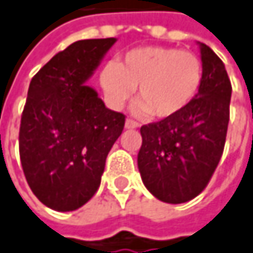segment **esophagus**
<instances>
[{
	"label": "esophagus",
	"mask_w": 253,
	"mask_h": 253,
	"mask_svg": "<svg viewBox=\"0 0 253 253\" xmlns=\"http://www.w3.org/2000/svg\"><path fill=\"white\" fill-rule=\"evenodd\" d=\"M125 126H126V128H137V127H139V125H137L134 120H130V119H127L126 125H125Z\"/></svg>",
	"instance_id": "1"
}]
</instances>
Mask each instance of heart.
Returning a JSON list of instances; mask_svg holds the SVG:
<instances>
[{
	"instance_id": "1",
	"label": "heart",
	"mask_w": 253,
	"mask_h": 253,
	"mask_svg": "<svg viewBox=\"0 0 253 253\" xmlns=\"http://www.w3.org/2000/svg\"><path fill=\"white\" fill-rule=\"evenodd\" d=\"M204 67L198 55L171 46H142L107 64L99 82L110 105L122 110L137 87L142 116L166 120L183 113L199 93Z\"/></svg>"
}]
</instances>
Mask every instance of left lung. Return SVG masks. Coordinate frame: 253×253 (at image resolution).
Instances as JSON below:
<instances>
[{
    "mask_svg": "<svg viewBox=\"0 0 253 253\" xmlns=\"http://www.w3.org/2000/svg\"><path fill=\"white\" fill-rule=\"evenodd\" d=\"M198 45L204 80L193 102L176 117L140 127L139 173L145 187L167 204L187 202L207 187L226 143L231 83L218 55Z\"/></svg>",
    "mask_w": 253,
    "mask_h": 253,
    "instance_id": "obj_1",
    "label": "left lung"
}]
</instances>
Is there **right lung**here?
I'll return each mask as SVG.
<instances>
[{
    "label": "right lung",
    "mask_w": 253,
    "mask_h": 253,
    "mask_svg": "<svg viewBox=\"0 0 253 253\" xmlns=\"http://www.w3.org/2000/svg\"><path fill=\"white\" fill-rule=\"evenodd\" d=\"M116 38L77 41L32 79L22 114L19 149L26 180L48 208L67 212L98 190L105 160L125 116L105 107L86 82Z\"/></svg>",
    "instance_id": "1"
}]
</instances>
